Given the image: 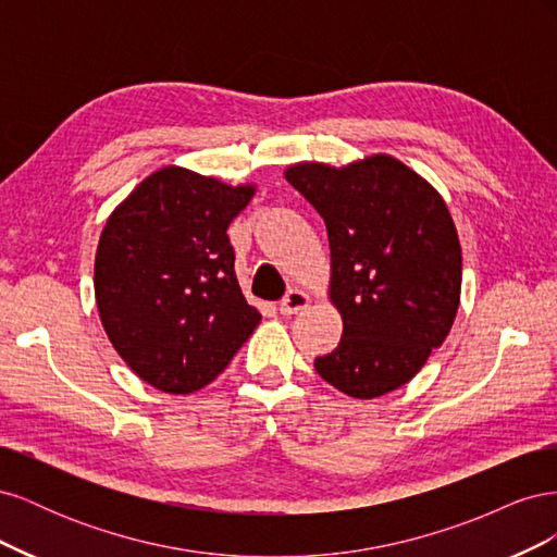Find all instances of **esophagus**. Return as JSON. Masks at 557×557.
Segmentation results:
<instances>
[{
  "mask_svg": "<svg viewBox=\"0 0 557 557\" xmlns=\"http://www.w3.org/2000/svg\"><path fill=\"white\" fill-rule=\"evenodd\" d=\"M309 295L307 293H301V290H288L285 293V297L281 299V305H278V311L283 313V315H295V313H299V311H305L307 307H309Z\"/></svg>",
  "mask_w": 557,
  "mask_h": 557,
  "instance_id": "1",
  "label": "esophagus"
}]
</instances>
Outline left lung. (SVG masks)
Here are the masks:
<instances>
[{"instance_id":"1","label":"left lung","mask_w":557,"mask_h":557,"mask_svg":"<svg viewBox=\"0 0 557 557\" xmlns=\"http://www.w3.org/2000/svg\"><path fill=\"white\" fill-rule=\"evenodd\" d=\"M285 178L323 215L344 318L315 372L358 399L397 391L444 344L460 305L462 250L444 199L387 156L342 170L301 162Z\"/></svg>"}]
</instances>
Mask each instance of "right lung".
Instances as JSON below:
<instances>
[{
	"instance_id": "add662e5",
	"label": "right lung",
	"mask_w": 557,
	"mask_h": 557,
	"mask_svg": "<svg viewBox=\"0 0 557 557\" xmlns=\"http://www.w3.org/2000/svg\"><path fill=\"white\" fill-rule=\"evenodd\" d=\"M252 185L164 166L107 221L95 258L102 325L134 374L188 395L230 364L262 315L234 274L230 223Z\"/></svg>"
}]
</instances>
